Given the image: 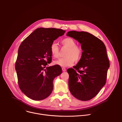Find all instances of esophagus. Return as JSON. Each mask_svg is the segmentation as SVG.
<instances>
[{"mask_svg":"<svg viewBox=\"0 0 122 122\" xmlns=\"http://www.w3.org/2000/svg\"><path fill=\"white\" fill-rule=\"evenodd\" d=\"M62 71H66V68H65V67H62Z\"/></svg>","mask_w":122,"mask_h":122,"instance_id":"1","label":"esophagus"}]
</instances>
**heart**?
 <instances>
[{"mask_svg":"<svg viewBox=\"0 0 122 122\" xmlns=\"http://www.w3.org/2000/svg\"><path fill=\"white\" fill-rule=\"evenodd\" d=\"M61 44L65 47L68 48L65 57L60 58L55 61L54 64L62 67H67L73 65L74 61H79L82 56L83 51L81 48L76 45V42L73 39L66 38L62 40ZM51 55L54 57H58L59 55V48L57 44L52 43L50 46Z\"/></svg>","mask_w":122,"mask_h":122,"instance_id":"obj_1","label":"heart"}]
</instances>
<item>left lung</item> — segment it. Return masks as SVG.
<instances>
[{
  "mask_svg": "<svg viewBox=\"0 0 122 122\" xmlns=\"http://www.w3.org/2000/svg\"><path fill=\"white\" fill-rule=\"evenodd\" d=\"M66 36L81 44L82 57L73 68L67 69L71 94L82 101L92 99L105 85L110 63L104 43L92 34L71 31Z\"/></svg>",
  "mask_w": 122,
  "mask_h": 122,
  "instance_id": "8db88e82",
  "label": "left lung"
}]
</instances>
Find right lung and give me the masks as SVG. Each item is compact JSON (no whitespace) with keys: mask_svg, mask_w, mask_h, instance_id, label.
Instances as JSON below:
<instances>
[{"mask_svg":"<svg viewBox=\"0 0 122 122\" xmlns=\"http://www.w3.org/2000/svg\"><path fill=\"white\" fill-rule=\"evenodd\" d=\"M65 33L55 28H39L25 38L19 46L15 69L19 88L29 98L43 100L53 90V81L62 73L58 65L46 66L51 60L50 46Z\"/></svg>","mask_w":122,"mask_h":122,"instance_id":"add662e5","label":"right lung"}]
</instances>
